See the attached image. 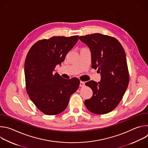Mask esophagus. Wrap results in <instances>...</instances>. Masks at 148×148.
Here are the masks:
<instances>
[{"label":"esophagus","mask_w":148,"mask_h":148,"mask_svg":"<svg viewBox=\"0 0 148 148\" xmlns=\"http://www.w3.org/2000/svg\"><path fill=\"white\" fill-rule=\"evenodd\" d=\"M84 86H85V82H83V81H80L79 86H80L81 87H84Z\"/></svg>","instance_id":"1"}]
</instances>
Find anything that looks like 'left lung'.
I'll return each instance as SVG.
<instances>
[{
  "mask_svg": "<svg viewBox=\"0 0 148 148\" xmlns=\"http://www.w3.org/2000/svg\"><path fill=\"white\" fill-rule=\"evenodd\" d=\"M79 38L90 48L91 67L98 69L101 77L99 82L90 81L86 83L93 94L84 103L94 114H107L118 106L129 84L124 49L115 37L100 33L79 36Z\"/></svg>",
  "mask_w": 148,
  "mask_h": 148,
  "instance_id": "obj_1",
  "label": "left lung"
}]
</instances>
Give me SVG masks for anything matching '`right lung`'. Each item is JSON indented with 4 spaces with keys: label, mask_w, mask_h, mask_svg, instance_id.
Returning a JSON list of instances; mask_svg holds the SVG:
<instances>
[{
    "label": "right lung",
    "mask_w": 148,
    "mask_h": 148,
    "mask_svg": "<svg viewBox=\"0 0 148 148\" xmlns=\"http://www.w3.org/2000/svg\"><path fill=\"white\" fill-rule=\"evenodd\" d=\"M78 40V36H53L37 41L29 50L25 63L26 89L36 107L46 115H57L67 108L79 80L63 78L53 73Z\"/></svg>",
    "instance_id": "obj_1"
}]
</instances>
